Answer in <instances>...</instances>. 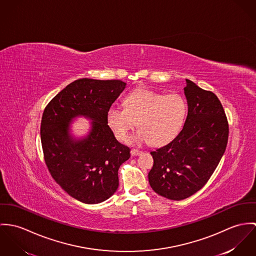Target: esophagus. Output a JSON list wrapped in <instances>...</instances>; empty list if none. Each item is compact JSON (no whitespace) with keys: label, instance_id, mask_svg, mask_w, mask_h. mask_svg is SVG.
<instances>
[{"label":"esophagus","instance_id":"esophagus-1","mask_svg":"<svg viewBox=\"0 0 256 256\" xmlns=\"http://www.w3.org/2000/svg\"><path fill=\"white\" fill-rule=\"evenodd\" d=\"M130 153H132V156H138V155L142 154V151H140V150H138V149H132V150L130 151Z\"/></svg>","mask_w":256,"mask_h":256}]
</instances>
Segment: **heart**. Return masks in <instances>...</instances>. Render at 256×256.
I'll use <instances>...</instances> for the list:
<instances>
[{"mask_svg":"<svg viewBox=\"0 0 256 256\" xmlns=\"http://www.w3.org/2000/svg\"><path fill=\"white\" fill-rule=\"evenodd\" d=\"M186 114L188 104L180 95H164L140 88L124 99V108L111 106L107 122L120 142L128 140L136 122L140 130L130 138V142H150L153 146H162L180 134Z\"/></svg>","mask_w":256,"mask_h":256,"instance_id":"obj_1","label":"heart"}]
</instances>
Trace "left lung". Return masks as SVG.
Instances as JSON below:
<instances>
[{
	"label": "left lung",
	"instance_id": "8db88e82",
	"mask_svg": "<svg viewBox=\"0 0 256 256\" xmlns=\"http://www.w3.org/2000/svg\"><path fill=\"white\" fill-rule=\"evenodd\" d=\"M184 90L188 112L182 130L170 143L150 152L154 164L149 184L170 200L188 198L205 186L228 138L227 116L218 97L188 80Z\"/></svg>",
	"mask_w": 256,
	"mask_h": 256
}]
</instances>
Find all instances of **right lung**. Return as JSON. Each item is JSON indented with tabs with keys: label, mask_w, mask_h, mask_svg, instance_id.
<instances>
[{
	"label": "right lung",
	"mask_w": 256,
	"mask_h": 256,
	"mask_svg": "<svg viewBox=\"0 0 256 256\" xmlns=\"http://www.w3.org/2000/svg\"><path fill=\"white\" fill-rule=\"evenodd\" d=\"M126 86L116 80H78L58 93L42 116L40 134L48 170L66 194L86 204L114 194L118 168L130 157V149L116 140L107 122L109 108ZM82 115L92 120V128L76 140L69 134L70 122Z\"/></svg>",
	"instance_id": "add662e5"
}]
</instances>
